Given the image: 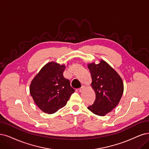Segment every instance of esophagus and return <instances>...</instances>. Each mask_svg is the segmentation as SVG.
Returning <instances> with one entry per match:
<instances>
[{
	"instance_id": "esophagus-1",
	"label": "esophagus",
	"mask_w": 149,
	"mask_h": 149,
	"mask_svg": "<svg viewBox=\"0 0 149 149\" xmlns=\"http://www.w3.org/2000/svg\"><path fill=\"white\" fill-rule=\"evenodd\" d=\"M85 88V85H82V86L80 88H79V91L81 92Z\"/></svg>"
}]
</instances>
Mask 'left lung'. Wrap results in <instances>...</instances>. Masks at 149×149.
I'll list each match as a JSON object with an SVG mask.
<instances>
[{
    "label": "left lung",
    "mask_w": 149,
    "mask_h": 149,
    "mask_svg": "<svg viewBox=\"0 0 149 149\" xmlns=\"http://www.w3.org/2000/svg\"><path fill=\"white\" fill-rule=\"evenodd\" d=\"M91 75V87L96 94L94 104L88 107L91 112L104 116L116 107L122 96L124 86L122 78L104 60L99 64H88Z\"/></svg>",
    "instance_id": "8db88e82"
}]
</instances>
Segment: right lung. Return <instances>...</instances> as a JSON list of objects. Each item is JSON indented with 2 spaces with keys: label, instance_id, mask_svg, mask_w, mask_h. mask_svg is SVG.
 <instances>
[{
  "label": "right lung",
  "instance_id": "right-lung-1",
  "mask_svg": "<svg viewBox=\"0 0 149 149\" xmlns=\"http://www.w3.org/2000/svg\"><path fill=\"white\" fill-rule=\"evenodd\" d=\"M65 65L49 62L32 80L30 94L43 112L52 114L65 106L75 91L70 81L64 77Z\"/></svg>",
  "mask_w": 149,
  "mask_h": 149
}]
</instances>
